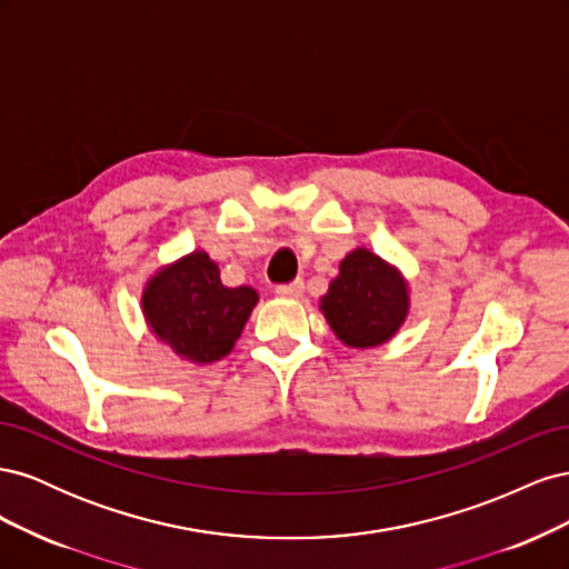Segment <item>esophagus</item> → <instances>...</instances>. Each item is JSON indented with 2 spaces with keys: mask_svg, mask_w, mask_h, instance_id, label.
Returning <instances> with one entry per match:
<instances>
[{
  "mask_svg": "<svg viewBox=\"0 0 569 569\" xmlns=\"http://www.w3.org/2000/svg\"><path fill=\"white\" fill-rule=\"evenodd\" d=\"M274 295H278L280 299H299L303 295V282L295 280V282H289V284L274 287Z\"/></svg>",
  "mask_w": 569,
  "mask_h": 569,
  "instance_id": "esophagus-1",
  "label": "esophagus"
}]
</instances>
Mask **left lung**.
I'll return each instance as SVG.
<instances>
[{"label":"left lung","mask_w":569,"mask_h":569,"mask_svg":"<svg viewBox=\"0 0 569 569\" xmlns=\"http://www.w3.org/2000/svg\"><path fill=\"white\" fill-rule=\"evenodd\" d=\"M320 311L341 343L372 349L401 330L410 311V287L399 268L358 247L343 256Z\"/></svg>","instance_id":"1"}]
</instances>
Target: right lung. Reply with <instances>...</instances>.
<instances>
[{"instance_id": "right-lung-1", "label": "right lung", "mask_w": 569, "mask_h": 569, "mask_svg": "<svg viewBox=\"0 0 569 569\" xmlns=\"http://www.w3.org/2000/svg\"><path fill=\"white\" fill-rule=\"evenodd\" d=\"M258 303L251 287H226L211 256L197 249L159 268L142 291V313L159 341L197 366L226 358Z\"/></svg>"}]
</instances>
